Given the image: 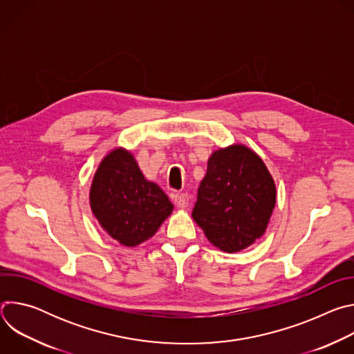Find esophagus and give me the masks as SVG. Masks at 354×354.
<instances>
[{"label":"esophagus","mask_w":354,"mask_h":354,"mask_svg":"<svg viewBox=\"0 0 354 354\" xmlns=\"http://www.w3.org/2000/svg\"><path fill=\"white\" fill-rule=\"evenodd\" d=\"M174 203L179 209H185L189 205V197L186 193H176L174 194Z\"/></svg>","instance_id":"1"}]
</instances>
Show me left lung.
Segmentation results:
<instances>
[{"instance_id": "8db88e82", "label": "left lung", "mask_w": 354, "mask_h": 354, "mask_svg": "<svg viewBox=\"0 0 354 354\" xmlns=\"http://www.w3.org/2000/svg\"><path fill=\"white\" fill-rule=\"evenodd\" d=\"M276 196L263 160L249 147L232 144L210 156L192 216L210 243L234 254L265 234Z\"/></svg>"}]
</instances>
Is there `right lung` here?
Returning a JSON list of instances; mask_svg holds the SVG:
<instances>
[{"label":"right lung","mask_w":354,"mask_h":354,"mask_svg":"<svg viewBox=\"0 0 354 354\" xmlns=\"http://www.w3.org/2000/svg\"><path fill=\"white\" fill-rule=\"evenodd\" d=\"M91 212L120 245L134 248L153 236L171 216L165 192L145 179L133 153L112 148L100 160L89 187Z\"/></svg>","instance_id":"1"}]
</instances>
